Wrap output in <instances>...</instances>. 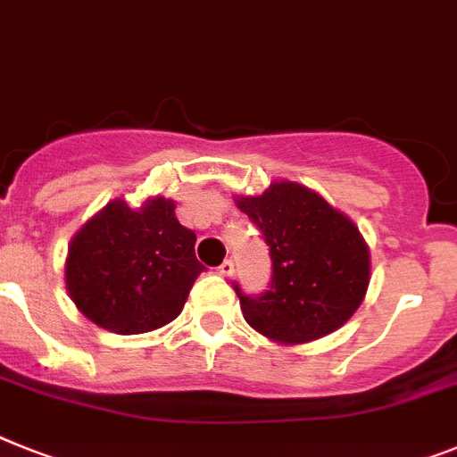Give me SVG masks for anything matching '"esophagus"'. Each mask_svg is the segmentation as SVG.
<instances>
[{
    "label": "esophagus",
    "instance_id": "obj_1",
    "mask_svg": "<svg viewBox=\"0 0 457 457\" xmlns=\"http://www.w3.org/2000/svg\"><path fill=\"white\" fill-rule=\"evenodd\" d=\"M217 270H220V275H224V278H231V275L236 273V263H233L231 259H226Z\"/></svg>",
    "mask_w": 457,
    "mask_h": 457
}]
</instances>
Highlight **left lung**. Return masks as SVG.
Instances as JSON below:
<instances>
[{"label": "left lung", "instance_id": "1", "mask_svg": "<svg viewBox=\"0 0 457 457\" xmlns=\"http://www.w3.org/2000/svg\"><path fill=\"white\" fill-rule=\"evenodd\" d=\"M270 247L273 280L262 296L236 287L245 322L273 343L318 341L348 322L367 296L371 254L348 214L303 184L280 179L236 195Z\"/></svg>", "mask_w": 457, "mask_h": 457}]
</instances>
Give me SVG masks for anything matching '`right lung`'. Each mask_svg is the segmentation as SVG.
Wrapping results in <instances>:
<instances>
[{
	"instance_id": "add662e5",
	"label": "right lung",
	"mask_w": 457,
	"mask_h": 457,
	"mask_svg": "<svg viewBox=\"0 0 457 457\" xmlns=\"http://www.w3.org/2000/svg\"><path fill=\"white\" fill-rule=\"evenodd\" d=\"M195 233L175 217V201L152 195L139 207L114 198L67 247L65 285L81 315L114 334H146L182 312L203 266Z\"/></svg>"
}]
</instances>
